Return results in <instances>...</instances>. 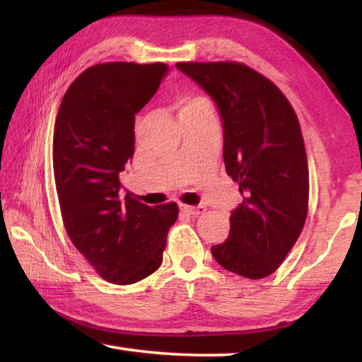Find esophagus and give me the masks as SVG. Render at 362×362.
<instances>
[{"label":"esophagus","mask_w":362,"mask_h":362,"mask_svg":"<svg viewBox=\"0 0 362 362\" xmlns=\"http://www.w3.org/2000/svg\"><path fill=\"white\" fill-rule=\"evenodd\" d=\"M180 209L188 212L189 216H199V214L206 212L204 206H187V204H180Z\"/></svg>","instance_id":"1"}]
</instances>
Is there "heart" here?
Masks as SVG:
<instances>
[{
  "label": "heart",
  "instance_id": "heart-1",
  "mask_svg": "<svg viewBox=\"0 0 362 362\" xmlns=\"http://www.w3.org/2000/svg\"><path fill=\"white\" fill-rule=\"evenodd\" d=\"M180 113L188 112H212L211 102L203 95L198 94H185L180 100Z\"/></svg>",
  "mask_w": 362,
  "mask_h": 362
}]
</instances>
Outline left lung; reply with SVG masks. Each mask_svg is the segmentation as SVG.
Listing matches in <instances>:
<instances>
[{
    "label": "left lung",
    "mask_w": 362,
    "mask_h": 362,
    "mask_svg": "<svg viewBox=\"0 0 362 362\" xmlns=\"http://www.w3.org/2000/svg\"><path fill=\"white\" fill-rule=\"evenodd\" d=\"M217 103L223 161L243 203L231 212L230 236L214 259L243 278L276 272L303 230L310 177L296 112L267 76L241 62H179Z\"/></svg>",
    "instance_id": "obj_1"
}]
</instances>
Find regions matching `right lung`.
I'll return each mask as SVG.
<instances>
[{"label": "right lung", "instance_id": "obj_1", "mask_svg": "<svg viewBox=\"0 0 362 362\" xmlns=\"http://www.w3.org/2000/svg\"><path fill=\"white\" fill-rule=\"evenodd\" d=\"M161 62H105L66 89L54 126L52 168L66 235L99 276L126 286L163 263L175 203L150 207L121 194L134 156V121L161 84Z\"/></svg>", "mask_w": 362, "mask_h": 362}]
</instances>
